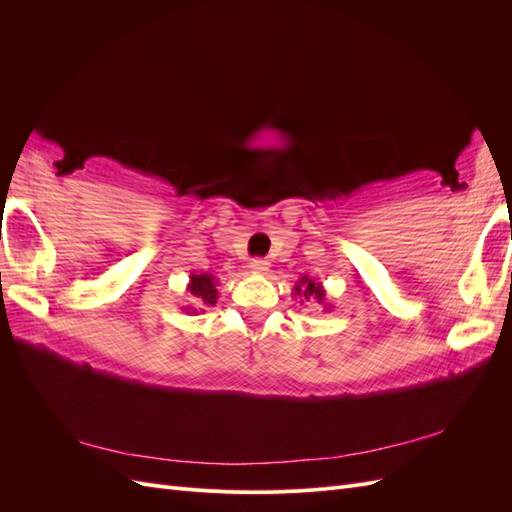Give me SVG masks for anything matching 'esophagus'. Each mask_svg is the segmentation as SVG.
<instances>
[{"label":"esophagus","mask_w":512,"mask_h":512,"mask_svg":"<svg viewBox=\"0 0 512 512\" xmlns=\"http://www.w3.org/2000/svg\"><path fill=\"white\" fill-rule=\"evenodd\" d=\"M250 269H252V273H256V275H265V273L269 271V262H267L265 258H256V260L250 262Z\"/></svg>","instance_id":"1"}]
</instances>
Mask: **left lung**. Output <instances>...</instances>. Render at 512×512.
Masks as SVG:
<instances>
[{"mask_svg": "<svg viewBox=\"0 0 512 512\" xmlns=\"http://www.w3.org/2000/svg\"><path fill=\"white\" fill-rule=\"evenodd\" d=\"M292 297L299 299V303L303 305L305 301H314L318 305H322L324 312H329V309L333 307L329 301H327V290H324V286L320 282H314L312 277L303 275L301 280L294 284V290H292Z\"/></svg>", "mask_w": 512, "mask_h": 512, "instance_id": "8db88e82", "label": "left lung"}]
</instances>
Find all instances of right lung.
Instances as JSON below:
<instances>
[{
  "label": "right lung",
  "instance_id": "add662e5",
  "mask_svg": "<svg viewBox=\"0 0 512 512\" xmlns=\"http://www.w3.org/2000/svg\"><path fill=\"white\" fill-rule=\"evenodd\" d=\"M188 301L190 305H183L181 309L185 314H205V309L218 303V280L209 273H192L188 284Z\"/></svg>",
  "mask_w": 512,
  "mask_h": 512
}]
</instances>
